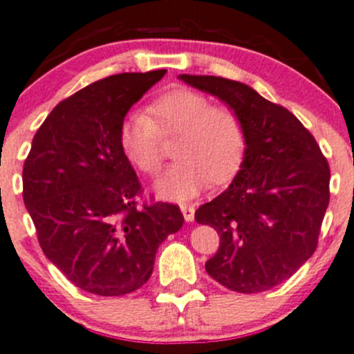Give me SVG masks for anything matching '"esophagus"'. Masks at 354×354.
I'll return each mask as SVG.
<instances>
[{"instance_id":"1","label":"esophagus","mask_w":354,"mask_h":354,"mask_svg":"<svg viewBox=\"0 0 354 354\" xmlns=\"http://www.w3.org/2000/svg\"><path fill=\"white\" fill-rule=\"evenodd\" d=\"M181 212H183L187 223H192L195 219V207L190 205V203H181Z\"/></svg>"}]
</instances>
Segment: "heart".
<instances>
[{"label": "heart", "instance_id": "1", "mask_svg": "<svg viewBox=\"0 0 354 354\" xmlns=\"http://www.w3.org/2000/svg\"><path fill=\"white\" fill-rule=\"evenodd\" d=\"M174 135L180 159L156 183L162 197L192 198L210 181L227 183L240 171L246 149L240 116L194 88L162 92L151 102L149 114L133 111L120 128L123 152L145 174L160 169L164 137Z\"/></svg>", "mask_w": 354, "mask_h": 354}]
</instances>
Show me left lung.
Listing matches in <instances>:
<instances>
[{
  "label": "left lung",
  "instance_id": "1",
  "mask_svg": "<svg viewBox=\"0 0 354 354\" xmlns=\"http://www.w3.org/2000/svg\"><path fill=\"white\" fill-rule=\"evenodd\" d=\"M180 78L226 102L246 137L241 169L227 190L195 212L221 236L207 274L236 292L272 289L315 252L329 205V162L295 114L248 85L210 75Z\"/></svg>",
  "mask_w": 354,
  "mask_h": 354
}]
</instances>
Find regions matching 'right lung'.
I'll use <instances>...</instances> for the list:
<instances>
[{"instance_id":"1","label":"right lung","mask_w":354,"mask_h":354,"mask_svg":"<svg viewBox=\"0 0 354 354\" xmlns=\"http://www.w3.org/2000/svg\"><path fill=\"white\" fill-rule=\"evenodd\" d=\"M166 75H111L49 113L24 164V202L44 255L84 291L144 286L159 245L181 230L180 207L137 205L142 185L120 142L131 106Z\"/></svg>"}]
</instances>
